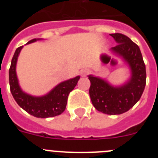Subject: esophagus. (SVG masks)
Listing matches in <instances>:
<instances>
[{"mask_svg":"<svg viewBox=\"0 0 158 158\" xmlns=\"http://www.w3.org/2000/svg\"><path fill=\"white\" fill-rule=\"evenodd\" d=\"M89 69H82L81 71V76H86V75L88 74V73H89Z\"/></svg>","mask_w":158,"mask_h":158,"instance_id":"1","label":"esophagus"}]
</instances>
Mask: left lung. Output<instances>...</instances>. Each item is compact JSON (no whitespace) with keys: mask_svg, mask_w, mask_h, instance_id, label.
<instances>
[{"mask_svg":"<svg viewBox=\"0 0 158 158\" xmlns=\"http://www.w3.org/2000/svg\"><path fill=\"white\" fill-rule=\"evenodd\" d=\"M118 45L111 48L114 55L127 65L130 77L119 85H113L106 79L89 75L91 82L89 96L97 111L107 115H119L133 107L142 96L146 86V65L139 46L120 33L111 34Z\"/></svg>","mask_w":158,"mask_h":158,"instance_id":"left-lung-1","label":"left lung"}]
</instances>
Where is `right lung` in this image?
Here are the masks:
<instances>
[{
	"instance_id": "1",
	"label": "right lung",
	"mask_w": 158,
	"mask_h": 158,
	"mask_svg": "<svg viewBox=\"0 0 158 158\" xmlns=\"http://www.w3.org/2000/svg\"><path fill=\"white\" fill-rule=\"evenodd\" d=\"M42 40L43 39H34L30 40L27 44ZM23 47L22 46L16 50L9 69V85L13 98L19 107L37 118H49L62 114L66 107L68 96L77 85L80 76L61 82L43 96H32L25 93L19 86L16 75V63Z\"/></svg>"
}]
</instances>
